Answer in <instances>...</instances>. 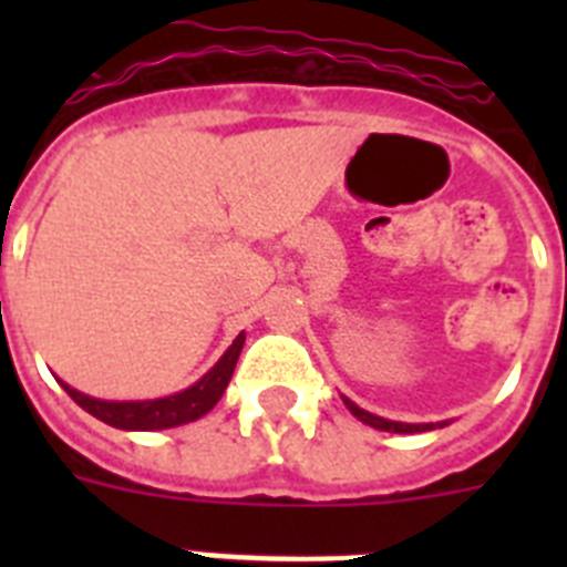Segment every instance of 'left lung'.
<instances>
[{"mask_svg": "<svg viewBox=\"0 0 567 567\" xmlns=\"http://www.w3.org/2000/svg\"><path fill=\"white\" fill-rule=\"evenodd\" d=\"M346 400V398H343ZM346 405H349V412L354 414L358 420H363L365 425H374V429H380V432H398V434H414V432H429V429H434L432 423H394V420H383L378 417V414H369L365 409H360V405H354L352 400H346Z\"/></svg>", "mask_w": 567, "mask_h": 567, "instance_id": "obj_1", "label": "left lung"}]
</instances>
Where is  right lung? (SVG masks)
I'll use <instances>...</instances> for the list:
<instances>
[{"mask_svg":"<svg viewBox=\"0 0 567 567\" xmlns=\"http://www.w3.org/2000/svg\"><path fill=\"white\" fill-rule=\"evenodd\" d=\"M240 349H244V332L235 338V343L224 352V358L218 360L198 383L184 389V392L173 394V398L142 400V403H110V400L87 398V394L70 389L68 383L62 385L64 392L76 400L84 412H90L93 417L102 420V423L113 425V429H124V432H158V429H175V425L193 423V420L204 417V414L221 400L224 389H227L229 378H233L235 372V363H238Z\"/></svg>","mask_w":567,"mask_h":567,"instance_id":"obj_1","label":"right lung"}]
</instances>
